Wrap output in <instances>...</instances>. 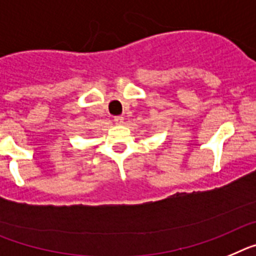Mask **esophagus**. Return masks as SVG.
Listing matches in <instances>:
<instances>
[{"label":"esophagus","instance_id":"1","mask_svg":"<svg viewBox=\"0 0 256 256\" xmlns=\"http://www.w3.org/2000/svg\"><path fill=\"white\" fill-rule=\"evenodd\" d=\"M113 121H114L116 125H122V124H124V117H122V116H116L114 118H113Z\"/></svg>","mask_w":256,"mask_h":256}]
</instances>
